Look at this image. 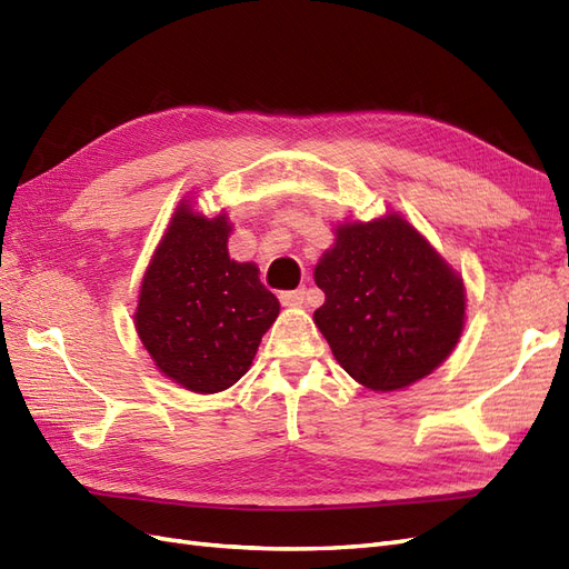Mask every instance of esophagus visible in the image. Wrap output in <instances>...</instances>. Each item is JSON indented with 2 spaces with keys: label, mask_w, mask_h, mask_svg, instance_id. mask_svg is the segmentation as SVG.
<instances>
[{
  "label": "esophagus",
  "mask_w": 569,
  "mask_h": 569,
  "mask_svg": "<svg viewBox=\"0 0 569 569\" xmlns=\"http://www.w3.org/2000/svg\"><path fill=\"white\" fill-rule=\"evenodd\" d=\"M303 299H306L303 289H291V291H282V295H280L282 306H301Z\"/></svg>",
  "instance_id": "1"
}]
</instances>
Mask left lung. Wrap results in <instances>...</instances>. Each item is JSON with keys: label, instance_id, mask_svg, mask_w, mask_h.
Here are the masks:
<instances>
[{"label": "left lung", "instance_id": "left-lung-1", "mask_svg": "<svg viewBox=\"0 0 569 569\" xmlns=\"http://www.w3.org/2000/svg\"><path fill=\"white\" fill-rule=\"evenodd\" d=\"M316 266L313 313L339 366L372 391H396L439 368L465 325L460 274L399 213L343 222Z\"/></svg>", "mask_w": 569, "mask_h": 569}]
</instances>
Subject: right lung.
<instances>
[{
    "instance_id": "right-lung-1",
    "label": "right lung",
    "mask_w": 569,
    "mask_h": 569,
    "mask_svg": "<svg viewBox=\"0 0 569 569\" xmlns=\"http://www.w3.org/2000/svg\"><path fill=\"white\" fill-rule=\"evenodd\" d=\"M228 216L182 201L144 272L134 327L157 368L197 393L232 387L280 313L253 263L228 253Z\"/></svg>"
}]
</instances>
